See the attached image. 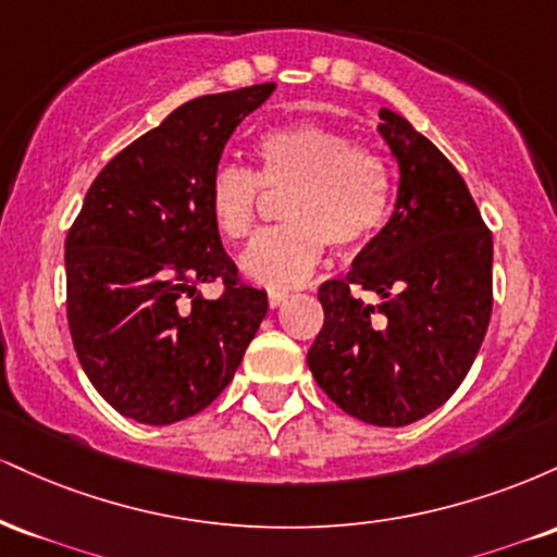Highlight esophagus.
I'll return each instance as SVG.
<instances>
[{"label":"esophagus","mask_w":557,"mask_h":557,"mask_svg":"<svg viewBox=\"0 0 557 557\" xmlns=\"http://www.w3.org/2000/svg\"><path fill=\"white\" fill-rule=\"evenodd\" d=\"M267 300H270L272 309H277V306H283L287 300V293H280V290H270V296H267Z\"/></svg>","instance_id":"obj_1"}]
</instances>
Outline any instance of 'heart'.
Segmentation results:
<instances>
[{
    "mask_svg": "<svg viewBox=\"0 0 557 557\" xmlns=\"http://www.w3.org/2000/svg\"><path fill=\"white\" fill-rule=\"evenodd\" d=\"M257 175L220 164L209 177V214L230 240L253 230L259 183L287 190V225L261 233L240 257L243 277L285 290L317 270L324 243L356 251L380 233L389 212V175L372 151L317 123L272 127L257 138Z\"/></svg>",
    "mask_w": 557,
    "mask_h": 557,
    "instance_id": "1",
    "label": "heart"
}]
</instances>
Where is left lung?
Masks as SVG:
<instances>
[{
  "label": "left lung",
  "instance_id": "obj_1",
  "mask_svg": "<svg viewBox=\"0 0 557 557\" xmlns=\"http://www.w3.org/2000/svg\"><path fill=\"white\" fill-rule=\"evenodd\" d=\"M376 131L398 162L387 225L343 280L319 287L324 324L311 374L350 417L374 426L424 419L469 374L492 314V235L443 151L382 107ZM356 289L374 292V305Z\"/></svg>",
  "mask_w": 557,
  "mask_h": 557
}]
</instances>
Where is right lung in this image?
<instances>
[{
    "label": "right lung",
    "mask_w": 557,
    "mask_h": 557,
    "mask_svg": "<svg viewBox=\"0 0 557 557\" xmlns=\"http://www.w3.org/2000/svg\"><path fill=\"white\" fill-rule=\"evenodd\" d=\"M274 83L198 96L96 175L65 240L67 324L96 393L164 426L233 380L270 300L243 285L209 214V177ZM220 278V299L197 285ZM190 297V301H185Z\"/></svg>",
    "instance_id": "1"
}]
</instances>
